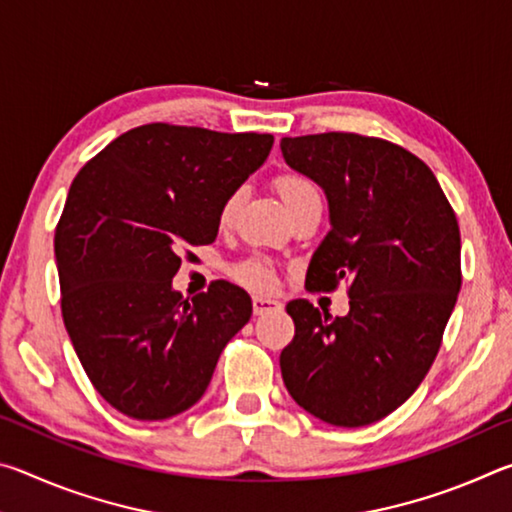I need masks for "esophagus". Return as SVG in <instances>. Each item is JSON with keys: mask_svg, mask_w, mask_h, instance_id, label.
<instances>
[{"mask_svg": "<svg viewBox=\"0 0 512 512\" xmlns=\"http://www.w3.org/2000/svg\"><path fill=\"white\" fill-rule=\"evenodd\" d=\"M282 309V305L277 300H271V298H262V296H255L253 298V311L257 316L262 314H268V311H277Z\"/></svg>", "mask_w": 512, "mask_h": 512, "instance_id": "esophagus-1", "label": "esophagus"}]
</instances>
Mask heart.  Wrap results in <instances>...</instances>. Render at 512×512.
<instances>
[{
    "label": "heart",
    "mask_w": 512,
    "mask_h": 512,
    "mask_svg": "<svg viewBox=\"0 0 512 512\" xmlns=\"http://www.w3.org/2000/svg\"><path fill=\"white\" fill-rule=\"evenodd\" d=\"M273 183H275L277 192H280L282 201L287 203L289 212L296 210V207H300V205H305L309 201H316V198H320L314 180L305 176V173H300V171L277 173ZM239 203H241V192L237 189V192H232L221 205V212H219L221 223L232 221V216L237 214ZM232 277H235L237 282L246 284V287H250V289H271L273 282H275L273 266L262 257H250V259H246V262L237 264L235 268H232Z\"/></svg>",
    "instance_id": "obj_1"
}]
</instances>
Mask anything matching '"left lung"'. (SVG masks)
<instances>
[{
  "label": "left lung",
  "mask_w": 512,
  "mask_h": 512,
  "mask_svg": "<svg viewBox=\"0 0 512 512\" xmlns=\"http://www.w3.org/2000/svg\"><path fill=\"white\" fill-rule=\"evenodd\" d=\"M291 169L325 189L329 223L309 291L348 287V316L291 300L296 336L282 379L302 409L334 427L372 424L422 384L461 291V230L433 171L379 137H282Z\"/></svg>",
  "instance_id": "obj_1"
}]
</instances>
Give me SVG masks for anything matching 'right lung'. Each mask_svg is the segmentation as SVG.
Instances as JSON below:
<instances>
[{
    "mask_svg": "<svg viewBox=\"0 0 512 512\" xmlns=\"http://www.w3.org/2000/svg\"><path fill=\"white\" fill-rule=\"evenodd\" d=\"M273 135L146 124L76 173L56 225L60 309L92 386L133 420L201 400L253 302L216 280L183 298L171 280L187 246L212 244L225 198L264 164ZM187 255H192L187 250Z\"/></svg>",
    "mask_w": 512,
    "mask_h": 512,
    "instance_id": "add662e5",
    "label": "right lung"
}]
</instances>
